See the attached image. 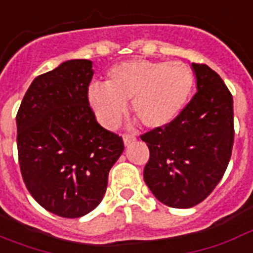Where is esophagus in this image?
<instances>
[{
  "mask_svg": "<svg viewBox=\"0 0 253 253\" xmlns=\"http://www.w3.org/2000/svg\"><path fill=\"white\" fill-rule=\"evenodd\" d=\"M134 141H135V136H132V135H123V143H125V146L131 145V143Z\"/></svg>",
  "mask_w": 253,
  "mask_h": 253,
  "instance_id": "34e87169",
  "label": "esophagus"
}]
</instances>
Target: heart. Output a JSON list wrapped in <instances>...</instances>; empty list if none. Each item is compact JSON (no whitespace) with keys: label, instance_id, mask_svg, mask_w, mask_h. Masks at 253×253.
Returning <instances> with one entry per match:
<instances>
[{"label":"heart","instance_id":"obj_1","mask_svg":"<svg viewBox=\"0 0 253 253\" xmlns=\"http://www.w3.org/2000/svg\"><path fill=\"white\" fill-rule=\"evenodd\" d=\"M193 74L182 61H151L136 59L115 65L106 84L93 83L88 103L99 123L115 128L131 100L132 115L150 128L168 126L186 106Z\"/></svg>","mask_w":253,"mask_h":253}]
</instances>
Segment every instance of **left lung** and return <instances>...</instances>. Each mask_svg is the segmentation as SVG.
Here are the masks:
<instances>
[{
  "instance_id": "1",
  "label": "left lung",
  "mask_w": 253,
  "mask_h": 253,
  "mask_svg": "<svg viewBox=\"0 0 253 253\" xmlns=\"http://www.w3.org/2000/svg\"><path fill=\"white\" fill-rule=\"evenodd\" d=\"M197 92L168 126L141 135L150 158L143 178L155 198L192 208L212 193L225 173L233 146V98L205 64H192Z\"/></svg>"
}]
</instances>
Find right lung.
<instances>
[{
	"instance_id": "add662e5",
	"label": "right lung",
	"mask_w": 253,
	"mask_h": 253,
	"mask_svg": "<svg viewBox=\"0 0 253 253\" xmlns=\"http://www.w3.org/2000/svg\"><path fill=\"white\" fill-rule=\"evenodd\" d=\"M92 61H64L29 85L16 117L22 178L48 212L87 214L106 193L123 141L103 128L88 103Z\"/></svg>"
}]
</instances>
